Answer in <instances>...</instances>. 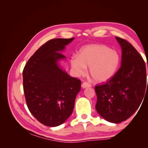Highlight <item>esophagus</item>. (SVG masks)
Listing matches in <instances>:
<instances>
[{
  "label": "esophagus",
  "mask_w": 148,
  "mask_h": 148,
  "mask_svg": "<svg viewBox=\"0 0 148 148\" xmlns=\"http://www.w3.org/2000/svg\"><path fill=\"white\" fill-rule=\"evenodd\" d=\"M91 84L86 82H84L82 84V87L83 88H86L87 87H91Z\"/></svg>",
  "instance_id": "1"
}]
</instances>
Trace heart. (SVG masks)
<instances>
[{
  "label": "heart",
  "mask_w": 148,
  "mask_h": 148,
  "mask_svg": "<svg viewBox=\"0 0 148 148\" xmlns=\"http://www.w3.org/2000/svg\"><path fill=\"white\" fill-rule=\"evenodd\" d=\"M120 62L119 53L103 45H89L80 51L79 57L73 56L71 65L76 75H85L87 66L92 78L96 82H105L115 73Z\"/></svg>",
  "instance_id": "heart-1"
}]
</instances>
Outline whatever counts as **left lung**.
Returning a JSON list of instances; mask_svg holds the SVG:
<instances>
[{"label": "left lung", "mask_w": 148, "mask_h": 148, "mask_svg": "<svg viewBox=\"0 0 148 148\" xmlns=\"http://www.w3.org/2000/svg\"><path fill=\"white\" fill-rule=\"evenodd\" d=\"M116 39L122 47L121 66L105 83L95 86V107L105 120L118 123L130 117L140 107L148 81L147 84L146 65L141 56L127 40Z\"/></svg>", "instance_id": "8db88e82"}]
</instances>
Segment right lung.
Wrapping results in <instances>:
<instances>
[{"label":"right lung","instance_id":"add662e5","mask_svg":"<svg viewBox=\"0 0 148 148\" xmlns=\"http://www.w3.org/2000/svg\"><path fill=\"white\" fill-rule=\"evenodd\" d=\"M73 39L49 40L34 52L24 67L26 104L31 114L46 126H58L70 117L81 89V80L70 77L57 65V60L66 58L60 52Z\"/></svg>","mask_w":148,"mask_h":148}]
</instances>
